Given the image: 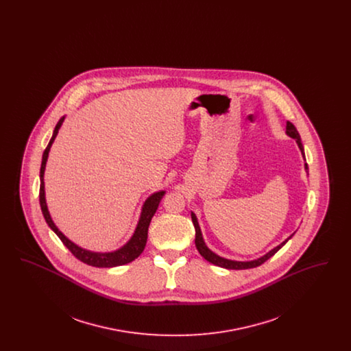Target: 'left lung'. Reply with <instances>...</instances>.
<instances>
[{
  "mask_svg": "<svg viewBox=\"0 0 351 351\" xmlns=\"http://www.w3.org/2000/svg\"><path fill=\"white\" fill-rule=\"evenodd\" d=\"M285 133L288 136L296 139V143L300 149L301 154L304 156V147H302V143H301L300 134L296 130V128L293 126V123H291L289 121L287 122V130ZM305 158V156H304ZM305 169H308V165L305 163ZM191 217H192V222L195 225V229H196V238H195V243H196V247L201 254V256H204L208 262L216 265L218 267L228 268V269H247V268H254L263 265L266 261H268L272 255H275L278 251L280 250L283 247L284 245L288 242V239L292 238V235L289 238H287L284 242H282L279 246H276L275 249H272L271 251H268L266 255L255 259V261H249V262H238V261H230V259H225L222 256H218L217 254H215L213 251L209 250L208 246L205 245L204 239H202V234H201L200 226H199V222H197V218L195 216V213L192 212L191 213Z\"/></svg>",
  "mask_w": 351,
  "mask_h": 351,
  "instance_id": "8db88e82",
  "label": "left lung"
}]
</instances>
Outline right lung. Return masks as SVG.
<instances>
[{"label":"right lung","mask_w":351,"mask_h":351,"mask_svg":"<svg viewBox=\"0 0 351 351\" xmlns=\"http://www.w3.org/2000/svg\"><path fill=\"white\" fill-rule=\"evenodd\" d=\"M64 121V117L60 118L59 122L55 126L53 134L51 136L50 142L46 147V150L43 152L42 156V165H40V188H39V202H40V209L43 213V217L46 219L47 225L53 230V233L56 234L60 241L63 242V245L71 251L79 261H82L83 263H86L88 266H93V267H116V266H122L126 263L133 262L134 259H136L142 251L145 250L146 242H147V232H149V226H150L151 218L154 217L159 202L165 196V191H159L155 192L154 195H151L147 200L145 201L143 206H142V212H141V217L138 221V225L135 228L133 237L130 238V241L123 245L121 249L112 252H93V251L85 250L79 247L77 245H75L73 242H71L64 234L62 233L56 225L53 223L52 218H51L49 209H47V204H46V197H45V182H43V176H45V168H46V162L49 158V151L51 149V145L53 143L58 132L62 126Z\"/></svg>","instance_id":"add662e5"}]
</instances>
